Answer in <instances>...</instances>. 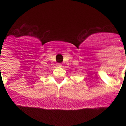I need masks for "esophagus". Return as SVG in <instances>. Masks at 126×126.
I'll return each instance as SVG.
<instances>
[{
    "instance_id": "1",
    "label": "esophagus",
    "mask_w": 126,
    "mask_h": 126,
    "mask_svg": "<svg viewBox=\"0 0 126 126\" xmlns=\"http://www.w3.org/2000/svg\"><path fill=\"white\" fill-rule=\"evenodd\" d=\"M57 66L61 67L62 66V64H61V63H57Z\"/></svg>"
}]
</instances>
